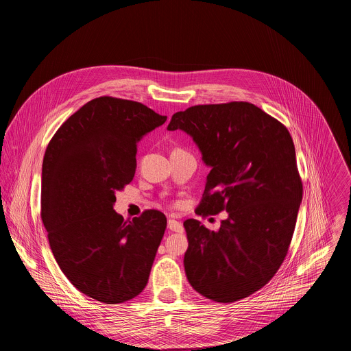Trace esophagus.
<instances>
[{"label": "esophagus", "mask_w": 351, "mask_h": 351, "mask_svg": "<svg viewBox=\"0 0 351 351\" xmlns=\"http://www.w3.org/2000/svg\"><path fill=\"white\" fill-rule=\"evenodd\" d=\"M167 228L170 231H174V232H184V227L180 221L174 220V219H169L167 220Z\"/></svg>", "instance_id": "34e87169"}]
</instances>
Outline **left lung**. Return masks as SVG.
Here are the masks:
<instances>
[{
	"instance_id": "8db88e82",
	"label": "left lung",
	"mask_w": 351,
	"mask_h": 351,
	"mask_svg": "<svg viewBox=\"0 0 351 351\" xmlns=\"http://www.w3.org/2000/svg\"><path fill=\"white\" fill-rule=\"evenodd\" d=\"M167 130L191 135L210 167L196 213H228L219 231L184 221L188 281L209 300L245 299L273 278L293 237L302 184L292 136L245 101L191 106Z\"/></svg>"
}]
</instances>
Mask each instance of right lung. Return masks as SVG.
<instances>
[{
  "instance_id": "obj_1",
  "label": "right lung",
  "mask_w": 351,
  "mask_h": 351,
  "mask_svg": "<svg viewBox=\"0 0 351 351\" xmlns=\"http://www.w3.org/2000/svg\"><path fill=\"white\" fill-rule=\"evenodd\" d=\"M167 116L136 101L99 97L55 132L42 169V220L52 254L84 295L119 304L147 285L166 230L155 209L124 220L116 192L134 180L138 142Z\"/></svg>"
}]
</instances>
